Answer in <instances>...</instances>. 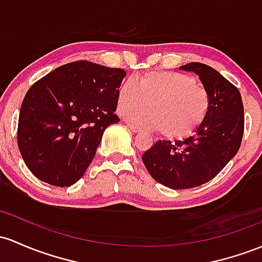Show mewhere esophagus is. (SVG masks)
I'll return each mask as SVG.
<instances>
[{
	"mask_svg": "<svg viewBox=\"0 0 262 262\" xmlns=\"http://www.w3.org/2000/svg\"><path fill=\"white\" fill-rule=\"evenodd\" d=\"M126 126H128V128L130 129L132 132H133V133H140V132H142V129H140V128H138V126L133 125V124H128V125H126Z\"/></svg>",
	"mask_w": 262,
	"mask_h": 262,
	"instance_id": "1",
	"label": "esophagus"
}]
</instances>
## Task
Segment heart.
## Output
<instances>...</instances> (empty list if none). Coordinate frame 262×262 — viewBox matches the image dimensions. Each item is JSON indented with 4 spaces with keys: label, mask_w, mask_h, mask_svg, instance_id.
I'll use <instances>...</instances> for the list:
<instances>
[{
    "label": "heart",
    "mask_w": 262,
    "mask_h": 262,
    "mask_svg": "<svg viewBox=\"0 0 262 262\" xmlns=\"http://www.w3.org/2000/svg\"><path fill=\"white\" fill-rule=\"evenodd\" d=\"M210 94L196 79L171 71H149L137 82L126 79L117 96V111L130 122L157 129L169 139L194 134L210 111ZM149 105L150 110H146ZM145 108V111H140Z\"/></svg>",
    "instance_id": "1"
}]
</instances>
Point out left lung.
<instances>
[{"mask_svg":"<svg viewBox=\"0 0 262 262\" xmlns=\"http://www.w3.org/2000/svg\"><path fill=\"white\" fill-rule=\"evenodd\" d=\"M199 76L210 94L205 122L184 140H159L143 154L146 170L170 189H190L210 182L237 153L244 134V105L234 84L210 66L191 62L179 67Z\"/></svg>","mask_w":262,"mask_h":262,"instance_id":"left-lung-1","label":"left lung"}]
</instances>
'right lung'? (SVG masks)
<instances>
[{
    "mask_svg": "<svg viewBox=\"0 0 262 262\" xmlns=\"http://www.w3.org/2000/svg\"><path fill=\"white\" fill-rule=\"evenodd\" d=\"M125 74L78 61L56 68L28 89L17 142L34 177L61 188L83 177L105 128L119 122L117 96Z\"/></svg>",
    "mask_w": 262,
    "mask_h": 262,
    "instance_id": "add662e5",
    "label": "right lung"
}]
</instances>
